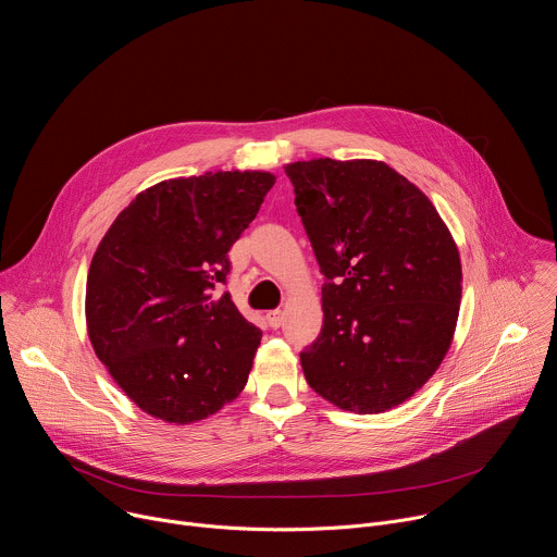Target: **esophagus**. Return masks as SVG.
I'll list each match as a JSON object with an SVG mask.
<instances>
[{
	"label": "esophagus",
	"mask_w": 557,
	"mask_h": 557,
	"mask_svg": "<svg viewBox=\"0 0 557 557\" xmlns=\"http://www.w3.org/2000/svg\"><path fill=\"white\" fill-rule=\"evenodd\" d=\"M267 320H269V326L280 329V326H282V322H284V310H280V308L269 310V312H267Z\"/></svg>",
	"instance_id": "esophagus-1"
}]
</instances>
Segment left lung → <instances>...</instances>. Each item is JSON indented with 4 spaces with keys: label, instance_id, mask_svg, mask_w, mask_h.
<instances>
[{
    "label": "left lung",
    "instance_id": "obj_1",
    "mask_svg": "<svg viewBox=\"0 0 557 557\" xmlns=\"http://www.w3.org/2000/svg\"><path fill=\"white\" fill-rule=\"evenodd\" d=\"M326 284L324 326L304 352L308 385L357 414L401 406L449 350L460 256L430 198L381 161L284 168Z\"/></svg>",
    "mask_w": 557,
    "mask_h": 557
}]
</instances>
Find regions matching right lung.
<instances>
[{"label": "right lung", "mask_w": 557, "mask_h": 557, "mask_svg": "<svg viewBox=\"0 0 557 557\" xmlns=\"http://www.w3.org/2000/svg\"><path fill=\"white\" fill-rule=\"evenodd\" d=\"M275 185L269 172H207L140 191L90 264L86 322L97 357L153 419L187 425L247 385L262 331L220 293L228 251Z\"/></svg>", "instance_id": "obj_1"}]
</instances>
